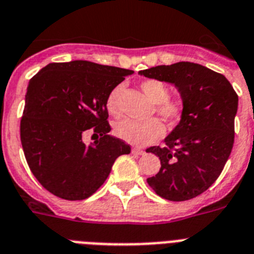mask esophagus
<instances>
[{"label": "esophagus", "instance_id": "1", "mask_svg": "<svg viewBox=\"0 0 254 254\" xmlns=\"http://www.w3.org/2000/svg\"><path fill=\"white\" fill-rule=\"evenodd\" d=\"M131 152H133V154H135V155H143V154H145V150H142V148H138V147H134L133 150H131Z\"/></svg>", "mask_w": 254, "mask_h": 254}]
</instances>
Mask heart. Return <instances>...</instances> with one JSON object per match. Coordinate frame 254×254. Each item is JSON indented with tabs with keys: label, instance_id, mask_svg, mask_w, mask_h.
Segmentation results:
<instances>
[{
	"label": "heart",
	"instance_id": "obj_1",
	"mask_svg": "<svg viewBox=\"0 0 254 254\" xmlns=\"http://www.w3.org/2000/svg\"><path fill=\"white\" fill-rule=\"evenodd\" d=\"M142 91L147 95L152 103H155V112L163 120L176 124L183 119L185 113V102L180 96H170V88L159 79H146L141 83ZM123 86L119 84L109 92L106 107L111 115L119 116V100ZM116 135L123 141L134 146H147L163 137L164 125L158 119L148 121H135L127 119L117 124L115 127Z\"/></svg>",
	"mask_w": 254,
	"mask_h": 254
}]
</instances>
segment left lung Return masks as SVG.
<instances>
[{
    "mask_svg": "<svg viewBox=\"0 0 254 254\" xmlns=\"http://www.w3.org/2000/svg\"><path fill=\"white\" fill-rule=\"evenodd\" d=\"M139 74L174 83L185 102L184 116L166 146L146 150L160 159L148 185L168 201L194 198L215 183L232 151L238 94L223 74L199 64L160 65Z\"/></svg>",
    "mask_w": 254,
    "mask_h": 254,
    "instance_id": "8db88e82",
    "label": "left lung"
}]
</instances>
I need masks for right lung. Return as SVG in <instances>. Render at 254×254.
Listing matches in <instances>:
<instances>
[{"label": "right lung", "mask_w": 254, "mask_h": 254, "mask_svg": "<svg viewBox=\"0 0 254 254\" xmlns=\"http://www.w3.org/2000/svg\"><path fill=\"white\" fill-rule=\"evenodd\" d=\"M133 70L90 61L52 63L31 78L20 142L31 172L52 194L69 201L92 195L130 146L109 135L107 96ZM91 131L98 139L86 146Z\"/></svg>", "instance_id": "1"}]
</instances>
